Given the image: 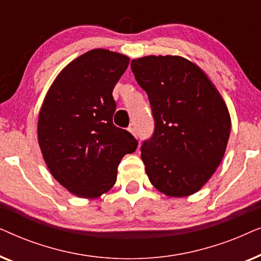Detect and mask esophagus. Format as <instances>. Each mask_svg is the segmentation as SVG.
Instances as JSON below:
<instances>
[{"mask_svg":"<svg viewBox=\"0 0 261 261\" xmlns=\"http://www.w3.org/2000/svg\"><path fill=\"white\" fill-rule=\"evenodd\" d=\"M128 130H129V132H130V133H132V134H133L135 138H137V137H138L137 129H135V128H134V127H129V128H128Z\"/></svg>","mask_w":261,"mask_h":261,"instance_id":"esophagus-1","label":"esophagus"}]
</instances>
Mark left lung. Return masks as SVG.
<instances>
[{
	"instance_id": "obj_1",
	"label": "left lung",
	"mask_w": 261,
	"mask_h": 261,
	"mask_svg": "<svg viewBox=\"0 0 261 261\" xmlns=\"http://www.w3.org/2000/svg\"><path fill=\"white\" fill-rule=\"evenodd\" d=\"M130 67L154 117V133L141 146L149 181L170 197L194 195L226 152L231 127L226 103L203 70L183 57L146 56Z\"/></svg>"
}]
</instances>
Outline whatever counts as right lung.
I'll return each instance as SVG.
<instances>
[{
  "mask_svg": "<svg viewBox=\"0 0 261 261\" xmlns=\"http://www.w3.org/2000/svg\"><path fill=\"white\" fill-rule=\"evenodd\" d=\"M129 58L103 48L72 60L56 77L38 117V141L49 172L71 194L96 198L114 187L117 166L138 141L113 123V89Z\"/></svg>",
  "mask_w": 261,
  "mask_h": 261,
  "instance_id": "add662e5",
  "label": "right lung"
}]
</instances>
